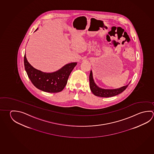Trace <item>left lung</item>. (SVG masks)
Listing matches in <instances>:
<instances>
[{
    "instance_id": "left-lung-1",
    "label": "left lung",
    "mask_w": 154,
    "mask_h": 154,
    "mask_svg": "<svg viewBox=\"0 0 154 154\" xmlns=\"http://www.w3.org/2000/svg\"><path fill=\"white\" fill-rule=\"evenodd\" d=\"M89 81H90V88L91 89V91L95 96H98V97H110L115 96L124 91L129 85L128 84L125 86L121 87L119 89H104L100 88L94 83V80L92 77V71H90V73Z\"/></svg>"
}]
</instances>
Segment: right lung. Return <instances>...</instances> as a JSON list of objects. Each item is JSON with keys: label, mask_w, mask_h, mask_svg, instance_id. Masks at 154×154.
<instances>
[{"label": "right lung", "mask_w": 154, "mask_h": 154, "mask_svg": "<svg viewBox=\"0 0 154 154\" xmlns=\"http://www.w3.org/2000/svg\"><path fill=\"white\" fill-rule=\"evenodd\" d=\"M38 30V28L35 30ZM25 69L34 86L42 91L57 93L62 91L68 82V78L77 63H71L60 70L51 73L43 72L33 68L28 62L24 55Z\"/></svg>", "instance_id": "1"}]
</instances>
